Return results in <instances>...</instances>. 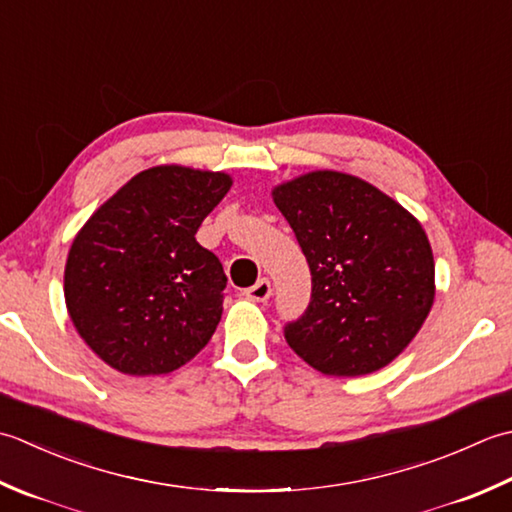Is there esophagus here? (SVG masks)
<instances>
[{
	"mask_svg": "<svg viewBox=\"0 0 512 512\" xmlns=\"http://www.w3.org/2000/svg\"><path fill=\"white\" fill-rule=\"evenodd\" d=\"M243 296L249 298V300H254V302H265L271 296V283L267 278H260L256 285H252V287L243 291Z\"/></svg>",
	"mask_w": 512,
	"mask_h": 512,
	"instance_id": "esophagus-1",
	"label": "esophagus"
}]
</instances>
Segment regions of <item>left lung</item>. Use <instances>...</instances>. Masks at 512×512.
Listing matches in <instances>:
<instances>
[{"mask_svg":"<svg viewBox=\"0 0 512 512\" xmlns=\"http://www.w3.org/2000/svg\"><path fill=\"white\" fill-rule=\"evenodd\" d=\"M311 271V302L285 325L309 367L353 378L409 347L435 298V263L420 221L358 176L318 170L274 187Z\"/></svg>","mask_w":512,"mask_h":512,"instance_id":"1","label":"left lung"}]
</instances>
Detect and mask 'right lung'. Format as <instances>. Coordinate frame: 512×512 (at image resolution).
<instances>
[{"label": "right lung", "instance_id": "1", "mask_svg": "<svg viewBox=\"0 0 512 512\" xmlns=\"http://www.w3.org/2000/svg\"><path fill=\"white\" fill-rule=\"evenodd\" d=\"M229 187L225 172L156 165L132 176L75 236L66 307L83 342L112 369L170 373L210 342L227 276L194 236Z\"/></svg>", "mask_w": 512, "mask_h": 512}]
</instances>
